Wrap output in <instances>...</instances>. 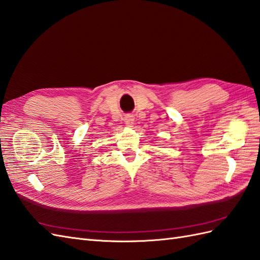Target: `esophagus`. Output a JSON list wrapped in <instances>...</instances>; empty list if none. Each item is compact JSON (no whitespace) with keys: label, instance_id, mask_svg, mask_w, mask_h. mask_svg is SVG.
<instances>
[{"label":"esophagus","instance_id":"obj_1","mask_svg":"<svg viewBox=\"0 0 260 260\" xmlns=\"http://www.w3.org/2000/svg\"><path fill=\"white\" fill-rule=\"evenodd\" d=\"M124 123L128 125V126H132L134 125V123H135V118H134V116H131V115H128V116H125V118H124Z\"/></svg>","mask_w":260,"mask_h":260}]
</instances>
